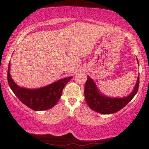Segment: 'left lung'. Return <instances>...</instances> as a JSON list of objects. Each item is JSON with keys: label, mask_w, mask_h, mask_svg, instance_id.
Here are the masks:
<instances>
[{"label": "left lung", "mask_w": 149, "mask_h": 149, "mask_svg": "<svg viewBox=\"0 0 149 149\" xmlns=\"http://www.w3.org/2000/svg\"><path fill=\"white\" fill-rule=\"evenodd\" d=\"M137 62L138 60H137ZM139 85V76L134 89L130 95L123 98H113L102 95L96 86L94 81L90 77H87V80L85 84V97L87 105L95 112L100 114H110L117 112L124 108L137 93Z\"/></svg>", "instance_id": "1"}]
</instances>
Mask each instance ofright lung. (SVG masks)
<instances>
[{
    "instance_id": "1",
    "label": "right lung",
    "mask_w": 149,
    "mask_h": 149,
    "mask_svg": "<svg viewBox=\"0 0 149 149\" xmlns=\"http://www.w3.org/2000/svg\"><path fill=\"white\" fill-rule=\"evenodd\" d=\"M10 70V63L8 68V82L10 89L20 101L35 111L46 110L53 107L61 97L65 85L72 78L68 77L39 89H30L17 86L12 79Z\"/></svg>"
}]
</instances>
